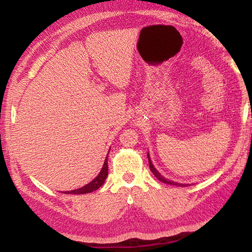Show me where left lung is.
<instances>
[{
	"mask_svg": "<svg viewBox=\"0 0 252 252\" xmlns=\"http://www.w3.org/2000/svg\"><path fill=\"white\" fill-rule=\"evenodd\" d=\"M148 159H149V167H150V170L152 171V173L155 174V176L157 177V179H159V180L161 181V182H163V183H168V185H173V186H178V187H183L185 186L186 187V185H181V183H178V182H173V181H169V180H167V179H164L163 177L161 176V174L157 171L156 170V168L153 167V164L151 163V160H150V157H149V155H148Z\"/></svg>",
	"mask_w": 252,
	"mask_h": 252,
	"instance_id": "obj_1",
	"label": "left lung"
}]
</instances>
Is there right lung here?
<instances>
[{
    "mask_svg": "<svg viewBox=\"0 0 252 252\" xmlns=\"http://www.w3.org/2000/svg\"><path fill=\"white\" fill-rule=\"evenodd\" d=\"M106 177H108V157H106V159L104 161L103 168H102L101 172L99 173V176H97L94 179V180H92L90 183H88L87 186L80 188V189L72 190V191H65L64 193H69V194H83V193L93 192V191L97 190L102 185H103Z\"/></svg>",
    "mask_w": 252,
    "mask_h": 252,
    "instance_id": "obj_1",
    "label": "right lung"
}]
</instances>
